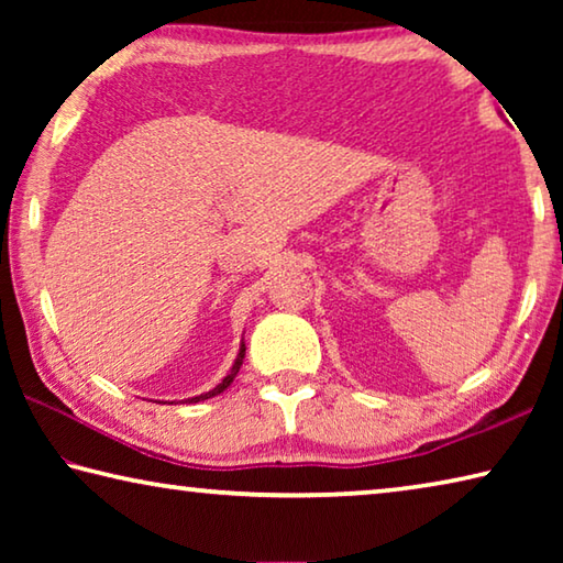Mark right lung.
I'll return each instance as SVG.
<instances>
[{"label":"right lung","mask_w":563,"mask_h":563,"mask_svg":"<svg viewBox=\"0 0 563 563\" xmlns=\"http://www.w3.org/2000/svg\"><path fill=\"white\" fill-rule=\"evenodd\" d=\"M243 357H245V345H243V342H241V352H238V357H235V362H233L231 373H228V375L223 377V383H221V385H216L213 389H208V393H203V395H198V397H190V402H201V399H208V397H216V395H221L223 389L233 383V377L238 375V369H241V365H243Z\"/></svg>","instance_id":"right-lung-1"}]
</instances>
